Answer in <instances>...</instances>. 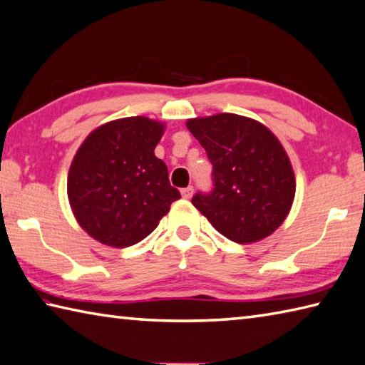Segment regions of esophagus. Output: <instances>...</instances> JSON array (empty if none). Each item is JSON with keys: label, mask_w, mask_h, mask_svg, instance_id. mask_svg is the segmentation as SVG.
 <instances>
[{"label": "esophagus", "mask_w": 365, "mask_h": 365, "mask_svg": "<svg viewBox=\"0 0 365 365\" xmlns=\"http://www.w3.org/2000/svg\"><path fill=\"white\" fill-rule=\"evenodd\" d=\"M182 196H183L185 199H190V197L192 196V187H187V188H183V190H182Z\"/></svg>", "instance_id": "obj_1"}]
</instances>
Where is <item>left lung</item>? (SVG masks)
Masks as SVG:
<instances>
[{"mask_svg": "<svg viewBox=\"0 0 365 365\" xmlns=\"http://www.w3.org/2000/svg\"><path fill=\"white\" fill-rule=\"evenodd\" d=\"M212 163L213 188L191 202L235 244L272 234L289 213L296 178L280 140L259 121L218 113L187 121Z\"/></svg>", "mask_w": 365, "mask_h": 365, "instance_id": "8db88e82", "label": "left lung"}]
</instances>
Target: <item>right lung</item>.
<instances>
[{"mask_svg": "<svg viewBox=\"0 0 365 365\" xmlns=\"http://www.w3.org/2000/svg\"><path fill=\"white\" fill-rule=\"evenodd\" d=\"M163 131L158 121L128 117L96 128L77 150L68 197L93 239L115 248L138 244L180 199L153 152Z\"/></svg>", "mask_w": 365, "mask_h": 365, "instance_id": "right-lung-1", "label": "right lung"}]
</instances>
